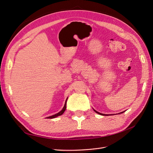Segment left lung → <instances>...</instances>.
Returning <instances> with one entry per match:
<instances>
[{
  "label": "left lung",
  "mask_w": 153,
  "mask_h": 153,
  "mask_svg": "<svg viewBox=\"0 0 153 153\" xmlns=\"http://www.w3.org/2000/svg\"><path fill=\"white\" fill-rule=\"evenodd\" d=\"M94 111L96 112V113H98V114H100V115H105V114H102V113H99V112H98V111H96V110H94ZM123 113V112H121V113Z\"/></svg>",
  "instance_id": "left-lung-1"
}]
</instances>
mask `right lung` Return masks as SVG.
<instances>
[{
    "mask_svg": "<svg viewBox=\"0 0 153 153\" xmlns=\"http://www.w3.org/2000/svg\"><path fill=\"white\" fill-rule=\"evenodd\" d=\"M67 99H68V98H67ZM67 99H66V102H65V106H64V108H63V109L61 110V111H60V112H59L58 113H56V114H55V115H52V116L47 117V119H53V118H55V117H58V116H59V115H62L63 113L65 112V111L66 110V101H67Z\"/></svg>",
    "mask_w": 153,
    "mask_h": 153,
    "instance_id": "right-lung-1",
    "label": "right lung"
}]
</instances>
